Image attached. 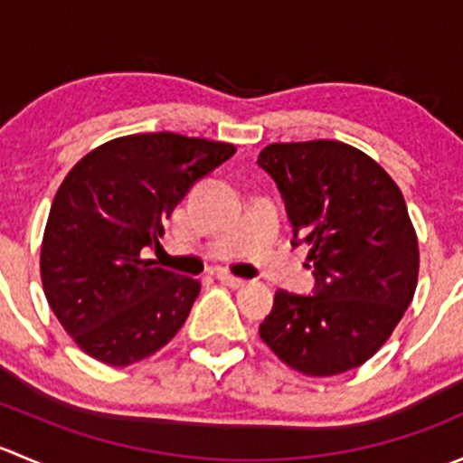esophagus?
I'll return each mask as SVG.
<instances>
[{"instance_id":"esophagus-1","label":"esophagus","mask_w":463,"mask_h":463,"mask_svg":"<svg viewBox=\"0 0 463 463\" xmlns=\"http://www.w3.org/2000/svg\"><path fill=\"white\" fill-rule=\"evenodd\" d=\"M217 278H219V282H223V284H226V287H231V288H240V287H244V284H246V279L235 278V275L228 273V270H222V273H219Z\"/></svg>"}]
</instances>
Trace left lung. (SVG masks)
<instances>
[{
  "label": "left lung",
  "mask_w": 463,
  "mask_h": 463,
  "mask_svg": "<svg viewBox=\"0 0 463 463\" xmlns=\"http://www.w3.org/2000/svg\"><path fill=\"white\" fill-rule=\"evenodd\" d=\"M258 163L311 246L314 296L275 293L260 325L270 352L305 376L361 367L412 302L419 241L403 194L372 156L340 141L273 143Z\"/></svg>",
  "instance_id": "1"
}]
</instances>
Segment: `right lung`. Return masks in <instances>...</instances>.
I'll use <instances>...</instances> for the list:
<instances>
[{"mask_svg": "<svg viewBox=\"0 0 463 463\" xmlns=\"http://www.w3.org/2000/svg\"><path fill=\"white\" fill-rule=\"evenodd\" d=\"M235 145L172 132L98 145L55 193L40 250L44 296L73 343L128 367L165 347L202 291L199 279L145 260L190 185Z\"/></svg>", "mask_w": 463, "mask_h": 463, "instance_id": "1", "label": "right lung"}]
</instances>
